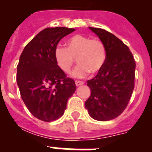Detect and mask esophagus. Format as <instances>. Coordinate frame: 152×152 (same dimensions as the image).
Returning <instances> with one entry per match:
<instances>
[{
    "mask_svg": "<svg viewBox=\"0 0 152 152\" xmlns=\"http://www.w3.org/2000/svg\"><path fill=\"white\" fill-rule=\"evenodd\" d=\"M83 81H79V80H76V85L78 87V86H80V85H83Z\"/></svg>",
    "mask_w": 152,
    "mask_h": 152,
    "instance_id": "34e87169",
    "label": "esophagus"
}]
</instances>
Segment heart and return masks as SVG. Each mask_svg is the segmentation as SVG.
<instances>
[{"instance_id": "heart-1", "label": "heart", "mask_w": 152, "mask_h": 152, "mask_svg": "<svg viewBox=\"0 0 152 152\" xmlns=\"http://www.w3.org/2000/svg\"><path fill=\"white\" fill-rule=\"evenodd\" d=\"M106 57V47L101 40L91 39L82 34H76L67 39L66 48L57 46L54 50L55 61L64 73L71 72L76 58L78 66L72 72L75 78H83L89 72L92 74L99 72L105 64Z\"/></svg>"}]
</instances>
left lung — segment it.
Segmentation results:
<instances>
[{"label": "left lung", "instance_id": "obj_1", "mask_svg": "<svg viewBox=\"0 0 152 152\" xmlns=\"http://www.w3.org/2000/svg\"><path fill=\"white\" fill-rule=\"evenodd\" d=\"M89 29L103 42L106 57L102 69L87 81L91 96L85 108L93 119L106 121L126 108L134 89L136 63L129 47L114 34L101 28Z\"/></svg>", "mask_w": 152, "mask_h": 152}]
</instances>
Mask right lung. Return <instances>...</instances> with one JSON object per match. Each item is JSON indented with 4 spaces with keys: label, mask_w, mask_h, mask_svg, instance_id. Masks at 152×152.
<instances>
[{
    "label": "right lung",
    "mask_w": 152,
    "mask_h": 152,
    "mask_svg": "<svg viewBox=\"0 0 152 152\" xmlns=\"http://www.w3.org/2000/svg\"><path fill=\"white\" fill-rule=\"evenodd\" d=\"M74 31L62 27L45 28L20 55L17 85L27 109L39 120L50 122L59 119L76 89L75 81L66 77L54 58L55 47L60 40Z\"/></svg>",
    "instance_id": "right-lung-1"
}]
</instances>
